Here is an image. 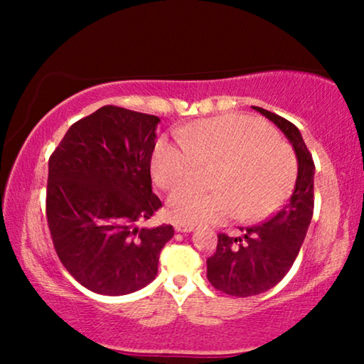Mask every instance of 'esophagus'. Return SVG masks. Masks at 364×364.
Instances as JSON below:
<instances>
[{
    "instance_id": "obj_1",
    "label": "esophagus",
    "mask_w": 364,
    "mask_h": 364,
    "mask_svg": "<svg viewBox=\"0 0 364 364\" xmlns=\"http://www.w3.org/2000/svg\"><path fill=\"white\" fill-rule=\"evenodd\" d=\"M176 232H181V233H188V232H193V225H188V223H181V222H177L176 225Z\"/></svg>"
}]
</instances>
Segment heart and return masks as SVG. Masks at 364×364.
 <instances>
[{
    "mask_svg": "<svg viewBox=\"0 0 364 364\" xmlns=\"http://www.w3.org/2000/svg\"><path fill=\"white\" fill-rule=\"evenodd\" d=\"M181 139L162 137L154 149L152 177L173 191L191 181L201 166H218V191L183 188L172 192L167 212L176 222H223L235 215L253 222L265 218L290 196L296 178V159L290 146L265 122L253 117L223 116L188 124Z\"/></svg>",
    "mask_w": 364,
    "mask_h": 364,
    "instance_id": "b5f03b06",
    "label": "heart"
}]
</instances>
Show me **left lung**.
Listing matches in <instances>:
<instances>
[{"mask_svg":"<svg viewBox=\"0 0 364 364\" xmlns=\"http://www.w3.org/2000/svg\"><path fill=\"white\" fill-rule=\"evenodd\" d=\"M285 134L295 149L298 176L290 200L262 225L240 228V237L218 233L217 250L207 258V278L230 296H253L270 290L287 275L300 252L313 217L315 164L295 124L255 107Z\"/></svg>","mask_w":364,"mask_h":364,"instance_id":"left-lung-1","label":"left lung"}]
</instances>
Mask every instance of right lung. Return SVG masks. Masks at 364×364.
<instances>
[{"instance_id": "1", "label": "right lung", "mask_w": 364, "mask_h": 364, "mask_svg": "<svg viewBox=\"0 0 364 364\" xmlns=\"http://www.w3.org/2000/svg\"><path fill=\"white\" fill-rule=\"evenodd\" d=\"M161 119L104 106L74 122L49 157L46 217L59 260L99 295H127L157 275L172 225L139 228L162 207L151 159Z\"/></svg>"}]
</instances>
